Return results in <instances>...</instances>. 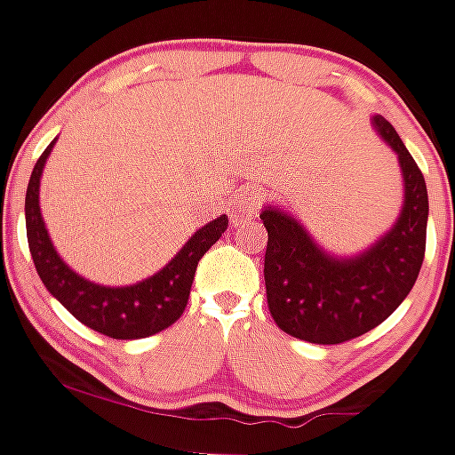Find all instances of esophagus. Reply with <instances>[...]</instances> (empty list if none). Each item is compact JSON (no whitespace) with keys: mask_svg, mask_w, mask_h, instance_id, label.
<instances>
[{"mask_svg":"<svg viewBox=\"0 0 455 455\" xmlns=\"http://www.w3.org/2000/svg\"><path fill=\"white\" fill-rule=\"evenodd\" d=\"M261 202H264V196L257 189H246L242 191L240 198H237V211H240L244 218H253V215L259 213Z\"/></svg>","mask_w":455,"mask_h":455,"instance_id":"1","label":"esophagus"}]
</instances>
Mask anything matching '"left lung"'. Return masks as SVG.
Segmentation results:
<instances>
[{
    "label": "left lung",
    "mask_w": 455,
    "mask_h": 455,
    "mask_svg": "<svg viewBox=\"0 0 455 455\" xmlns=\"http://www.w3.org/2000/svg\"><path fill=\"white\" fill-rule=\"evenodd\" d=\"M374 125L398 154L405 204L392 231L371 249L337 259L288 213L268 206L259 215L268 231L264 282L270 316L301 341L337 346L370 332L403 304L419 279L429 215L423 172L383 116H374Z\"/></svg>",
    "instance_id": "1"
}]
</instances>
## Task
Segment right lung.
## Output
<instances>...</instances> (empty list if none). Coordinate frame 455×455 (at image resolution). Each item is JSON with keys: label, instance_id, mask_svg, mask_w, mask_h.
<instances>
[{"label": "right lung", "instance_id": "add662e5", "mask_svg": "<svg viewBox=\"0 0 455 455\" xmlns=\"http://www.w3.org/2000/svg\"><path fill=\"white\" fill-rule=\"evenodd\" d=\"M54 140L36 160L26 191V235L35 268L54 299L72 316L112 339H142L180 319L189 301L191 283L202 255L227 231L228 218L202 227L163 270L134 286L109 288L79 277L57 255L39 209V180Z\"/></svg>", "mask_w": 455, "mask_h": 455}]
</instances>
